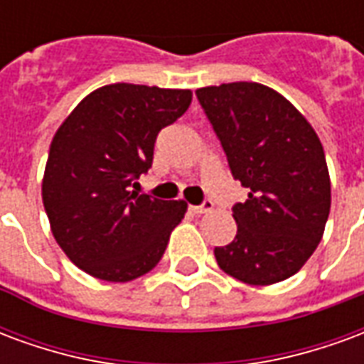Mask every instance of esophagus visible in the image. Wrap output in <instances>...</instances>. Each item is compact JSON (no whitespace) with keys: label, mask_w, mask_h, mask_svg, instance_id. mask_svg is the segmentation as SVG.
Returning <instances> with one entry per match:
<instances>
[{"label":"esophagus","mask_w":364,"mask_h":364,"mask_svg":"<svg viewBox=\"0 0 364 364\" xmlns=\"http://www.w3.org/2000/svg\"><path fill=\"white\" fill-rule=\"evenodd\" d=\"M214 208V203L210 200V198H205L200 205L197 206H191V213H195V214H206V213H210Z\"/></svg>","instance_id":"esophagus-1"}]
</instances>
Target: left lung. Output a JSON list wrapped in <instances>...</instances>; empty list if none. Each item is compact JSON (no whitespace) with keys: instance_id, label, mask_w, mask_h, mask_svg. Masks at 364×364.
Here are the masks:
<instances>
[{"instance_id":"1","label":"left lung","mask_w":364,"mask_h":364,"mask_svg":"<svg viewBox=\"0 0 364 364\" xmlns=\"http://www.w3.org/2000/svg\"><path fill=\"white\" fill-rule=\"evenodd\" d=\"M232 177L250 189L232 206L237 234L214 247L224 273L247 284L284 281L318 247L331 205L328 164L308 120L261 83L197 90Z\"/></svg>"}]
</instances>
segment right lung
<instances>
[{
	"instance_id": "right-lung-1",
	"label": "right lung",
	"mask_w": 364,
	"mask_h": 364,
	"mask_svg": "<svg viewBox=\"0 0 364 364\" xmlns=\"http://www.w3.org/2000/svg\"><path fill=\"white\" fill-rule=\"evenodd\" d=\"M189 90L112 83L75 107L54 136L43 181L52 234L75 265L127 282L156 267L185 203L136 195L161 128L189 109Z\"/></svg>"
}]
</instances>
